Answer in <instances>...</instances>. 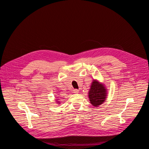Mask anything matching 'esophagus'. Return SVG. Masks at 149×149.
I'll list each match as a JSON object with an SVG mask.
<instances>
[{
    "label": "esophagus",
    "mask_w": 149,
    "mask_h": 149,
    "mask_svg": "<svg viewBox=\"0 0 149 149\" xmlns=\"http://www.w3.org/2000/svg\"><path fill=\"white\" fill-rule=\"evenodd\" d=\"M73 92H74V93H75V94H78V93H79V90L77 89H74Z\"/></svg>",
    "instance_id": "esophagus-1"
}]
</instances>
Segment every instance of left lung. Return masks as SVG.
<instances>
[{"instance_id":"1","label":"left lung","mask_w":149,"mask_h":149,"mask_svg":"<svg viewBox=\"0 0 149 149\" xmlns=\"http://www.w3.org/2000/svg\"><path fill=\"white\" fill-rule=\"evenodd\" d=\"M88 94L89 101L94 107H98L105 102L107 94L104 84L97 80H93Z\"/></svg>"}]
</instances>
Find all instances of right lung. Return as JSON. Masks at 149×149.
Here are the masks:
<instances>
[{
  "instance_id": "add662e5",
  "label": "right lung",
  "mask_w": 149,
  "mask_h": 149,
  "mask_svg": "<svg viewBox=\"0 0 149 149\" xmlns=\"http://www.w3.org/2000/svg\"><path fill=\"white\" fill-rule=\"evenodd\" d=\"M56 102H58V101H56ZM58 104H60V102H59V103H58Z\"/></svg>"
}]
</instances>
